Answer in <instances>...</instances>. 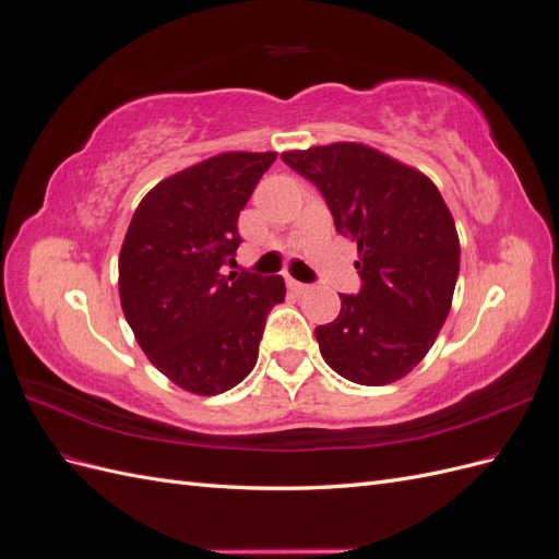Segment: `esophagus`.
<instances>
[{
  "mask_svg": "<svg viewBox=\"0 0 559 559\" xmlns=\"http://www.w3.org/2000/svg\"><path fill=\"white\" fill-rule=\"evenodd\" d=\"M286 286H289V289L294 292V294H302L308 289V284H302V282H296V280H292V277H286Z\"/></svg>",
  "mask_w": 559,
  "mask_h": 559,
  "instance_id": "obj_1",
  "label": "esophagus"
}]
</instances>
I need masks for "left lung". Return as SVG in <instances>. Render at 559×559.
Instances as JSON below:
<instances>
[{"label": "left lung", "mask_w": 559, "mask_h": 559, "mask_svg": "<svg viewBox=\"0 0 559 559\" xmlns=\"http://www.w3.org/2000/svg\"><path fill=\"white\" fill-rule=\"evenodd\" d=\"M282 160L317 186L359 251L361 292L341 294V314L314 329L321 357L366 386L405 378L443 329L460 275V235L441 191L359 142L284 151Z\"/></svg>", "instance_id": "left-lung-1"}]
</instances>
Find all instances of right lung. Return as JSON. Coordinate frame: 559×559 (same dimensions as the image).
Masks as SVG:
<instances>
[{"instance_id": "1", "label": "right lung", "mask_w": 559, "mask_h": 559, "mask_svg": "<svg viewBox=\"0 0 559 559\" xmlns=\"http://www.w3.org/2000/svg\"><path fill=\"white\" fill-rule=\"evenodd\" d=\"M275 151H226L158 181L134 210L118 253V294L146 359L183 392L214 396L259 359L280 275L228 273L238 216Z\"/></svg>"}]
</instances>
